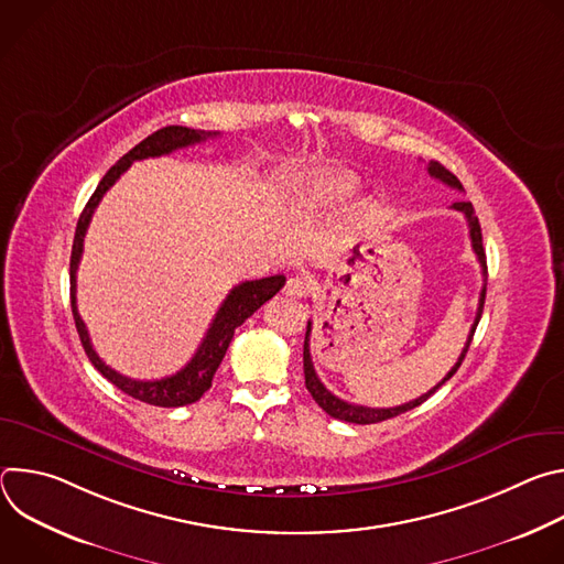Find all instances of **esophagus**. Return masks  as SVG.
Returning <instances> with one entry per match:
<instances>
[{
  "label": "esophagus",
  "instance_id": "esophagus-1",
  "mask_svg": "<svg viewBox=\"0 0 564 564\" xmlns=\"http://www.w3.org/2000/svg\"><path fill=\"white\" fill-rule=\"evenodd\" d=\"M305 292H307V283H305L303 276H292V279H288V283H285V294H288V296L301 299V296H305Z\"/></svg>",
  "mask_w": 564,
  "mask_h": 564
}]
</instances>
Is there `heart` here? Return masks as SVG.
Here are the masks:
<instances>
[{
  "label": "heart",
  "instance_id": "1",
  "mask_svg": "<svg viewBox=\"0 0 564 564\" xmlns=\"http://www.w3.org/2000/svg\"><path fill=\"white\" fill-rule=\"evenodd\" d=\"M357 187L355 176L348 172H316L310 174L307 178H301L299 185L294 187L296 198L307 205V207H318V205H328L335 200H344L350 196Z\"/></svg>",
  "mask_w": 564,
  "mask_h": 564
}]
</instances>
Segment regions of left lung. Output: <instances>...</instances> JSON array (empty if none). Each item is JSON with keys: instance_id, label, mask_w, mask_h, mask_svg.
Returning a JSON list of instances; mask_svg holds the SVG:
<instances>
[{"instance_id": "8db88e82", "label": "left lung", "mask_w": 564, "mask_h": 564, "mask_svg": "<svg viewBox=\"0 0 564 564\" xmlns=\"http://www.w3.org/2000/svg\"><path fill=\"white\" fill-rule=\"evenodd\" d=\"M429 174L437 181H442L444 185L453 187V189H459L462 192V183L457 181V176H453L444 165H440L437 160H431L429 163ZM453 209L462 212L466 216V223H468V234H470V246H473V252L481 265V274H485V285H481V292H479V303H477V314H475V321L470 326V333H468V339L464 344V350L457 359V364L448 370V375L437 383L433 386L429 392H424L422 397L409 401V404H401V406H394V409H368V406H357V404H348V401L339 399L337 394H333L324 383L318 381L316 372H314V366H312V357H310V333H312V324L307 321V330H305V341H303V375H305V388L310 390L312 399L316 401V404L324 409L330 417L335 420H341V422H350V424H377V422H383V420H390V417H397L401 413H406L420 404H424V401L437 390L442 388L455 372L457 368L462 366L466 352H468V346L473 341V335H475V328L479 324V316H481V310H485V299H487V254H485V248H481V229H479V220L475 216V209L468 200H459V203H453L451 205Z\"/></svg>"}]
</instances>
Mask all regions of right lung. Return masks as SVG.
I'll use <instances>...</instances> for the list:
<instances>
[{"mask_svg": "<svg viewBox=\"0 0 564 564\" xmlns=\"http://www.w3.org/2000/svg\"><path fill=\"white\" fill-rule=\"evenodd\" d=\"M216 135H220V133L218 131H198V129H189V127H163V129H158L155 133L147 135L129 153H124L118 160V163L105 174L98 189L94 192V196L85 205L83 214H79V220H77V227H75L68 274H70V310H73L79 341H83V348H85L89 361L96 366V370L102 377H107L113 386H118L129 397L140 399V401H144V404H151V406L176 409V406H187V404H194V401H198L205 394V390H209L212 379H214V375H216V370H218V366H220V361H223V357L229 348L234 330L238 326H243V321L248 316H252L265 301H270L285 285V276L276 274V276H268V279H259V281L238 283L236 288H231V292L227 294V299L218 307V312L212 321V326H209L203 344L198 346L196 355L192 357V361L172 377L153 379V381H140V379H131V377H124V375L116 372L94 350L85 321L77 312L75 272H77L79 259H83L85 234H87V227L91 223V216H94L98 203L109 192V187L131 167V163H135V160H144V158L167 155L176 149L198 144V142H205L207 138H216Z\"/></svg>", "mask_w": 564, "mask_h": 564, "instance_id": "1", "label": "right lung"}]
</instances>
